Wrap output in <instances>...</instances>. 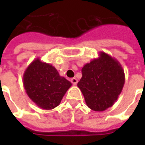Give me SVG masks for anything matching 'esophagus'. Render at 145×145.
Returning a JSON list of instances; mask_svg holds the SVG:
<instances>
[{
    "label": "esophagus",
    "instance_id": "obj_1",
    "mask_svg": "<svg viewBox=\"0 0 145 145\" xmlns=\"http://www.w3.org/2000/svg\"><path fill=\"white\" fill-rule=\"evenodd\" d=\"M71 83H72L73 85H77V83H78V79L75 78H73L71 79Z\"/></svg>",
    "mask_w": 145,
    "mask_h": 145
}]
</instances>
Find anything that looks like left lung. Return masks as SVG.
<instances>
[{"instance_id": "1", "label": "left lung", "mask_w": 145, "mask_h": 145, "mask_svg": "<svg viewBox=\"0 0 145 145\" xmlns=\"http://www.w3.org/2000/svg\"><path fill=\"white\" fill-rule=\"evenodd\" d=\"M78 87L90 109L102 112L113 106L125 82L124 71L114 57L100 52L99 57L86 63Z\"/></svg>"}]
</instances>
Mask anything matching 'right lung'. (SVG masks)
I'll list each match as a JSON object with an SVG mask.
<instances>
[{
    "label": "right lung",
    "mask_w": 145,
    "mask_h": 145,
    "mask_svg": "<svg viewBox=\"0 0 145 145\" xmlns=\"http://www.w3.org/2000/svg\"><path fill=\"white\" fill-rule=\"evenodd\" d=\"M23 85L28 96L37 106L49 110L60 105L72 84L60 76L52 64L36 58L24 72Z\"/></svg>",
    "instance_id": "add662e5"
}]
</instances>
